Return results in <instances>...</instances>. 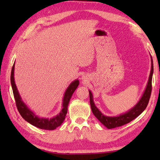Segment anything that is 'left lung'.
Here are the masks:
<instances>
[{
    "instance_id": "1",
    "label": "left lung",
    "mask_w": 160,
    "mask_h": 160,
    "mask_svg": "<svg viewBox=\"0 0 160 160\" xmlns=\"http://www.w3.org/2000/svg\"><path fill=\"white\" fill-rule=\"evenodd\" d=\"M150 57H151V70H150V76H149V80H148L147 87H146L144 93H143L142 97L139 100V102L135 105V107H133L132 109H130L128 112L122 113V114H120L118 116H104L95 106V104H94V101H93L92 94L90 90H89L92 112L93 114L95 116V117L98 119L103 125L106 126L107 128L111 129V128H116V127H119V126L125 125L126 123H128L129 122H131V121L133 120V119L138 117V116L140 113H141L143 111L146 109L151 95L152 79V74H153V61L151 56Z\"/></svg>"
}]
</instances>
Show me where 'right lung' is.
<instances>
[{
  "label": "right lung",
  "instance_id": "1",
  "mask_svg": "<svg viewBox=\"0 0 160 160\" xmlns=\"http://www.w3.org/2000/svg\"><path fill=\"white\" fill-rule=\"evenodd\" d=\"M14 70L15 63L13 64L12 68L10 81H11L12 89L13 94H14L16 106H17L18 112L20 113L22 117L25 119L26 121H28V123L32 124V125L41 129L54 130L57 128V127L60 126L65 120V118H66L68 112V106L70 99L71 98L75 90H76L78 85H79V80H75L73 82H72L68 86V88H67L66 92H65L63 99V108H62L61 112L57 116H54V117L51 118H40L35 115L33 112H32L28 107V106L24 103L22 100L20 94L18 92L17 87H16L15 83Z\"/></svg>",
  "mask_w": 160,
  "mask_h": 160
}]
</instances>
